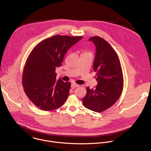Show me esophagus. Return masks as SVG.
<instances>
[{
    "instance_id": "1",
    "label": "esophagus",
    "mask_w": 151,
    "mask_h": 151,
    "mask_svg": "<svg viewBox=\"0 0 151 151\" xmlns=\"http://www.w3.org/2000/svg\"><path fill=\"white\" fill-rule=\"evenodd\" d=\"M79 85H78V84H76V83H72V85H71V87H72V88H75V87H79Z\"/></svg>"
}]
</instances>
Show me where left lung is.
<instances>
[{
	"label": "left lung",
	"instance_id": "8db88e82",
	"mask_svg": "<svg viewBox=\"0 0 151 151\" xmlns=\"http://www.w3.org/2000/svg\"><path fill=\"white\" fill-rule=\"evenodd\" d=\"M96 47L93 68L98 84L95 88L87 87L82 99L83 106L96 112H101L112 106L121 96L124 78L119 57L108 42L99 36L89 39Z\"/></svg>",
	"mask_w": 151,
	"mask_h": 151
}]
</instances>
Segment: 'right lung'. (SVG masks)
Masks as SVG:
<instances>
[{"label":"right lung","mask_w":151,"mask_h":151,"mask_svg":"<svg viewBox=\"0 0 151 151\" xmlns=\"http://www.w3.org/2000/svg\"><path fill=\"white\" fill-rule=\"evenodd\" d=\"M82 36L55 35L42 40L29 54L24 67L22 84L26 94L39 109L59 108L69 94L71 83L57 81L56 68L60 67L68 50Z\"/></svg>","instance_id":"obj_1"}]
</instances>
